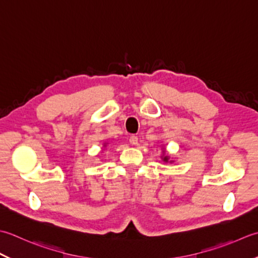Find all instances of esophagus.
<instances>
[{"instance_id": "34e87169", "label": "esophagus", "mask_w": 258, "mask_h": 258, "mask_svg": "<svg viewBox=\"0 0 258 258\" xmlns=\"http://www.w3.org/2000/svg\"><path fill=\"white\" fill-rule=\"evenodd\" d=\"M129 141H130V144L133 145V146L138 145V143H139L138 137H137V136H131V137H130V139H129Z\"/></svg>"}]
</instances>
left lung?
<instances>
[{
  "instance_id": "obj_1",
  "label": "left lung",
  "mask_w": 258,
  "mask_h": 258,
  "mask_svg": "<svg viewBox=\"0 0 258 258\" xmlns=\"http://www.w3.org/2000/svg\"><path fill=\"white\" fill-rule=\"evenodd\" d=\"M161 152H162V155H161L162 161L166 162V164H167V162H169V164H172L173 160L170 159V156L169 155L166 154V148H165L164 145H161Z\"/></svg>"
}]
</instances>
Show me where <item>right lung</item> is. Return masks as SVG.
Returning a JSON list of instances; mask_svg holds the SVG:
<instances>
[{"mask_svg": "<svg viewBox=\"0 0 258 258\" xmlns=\"http://www.w3.org/2000/svg\"><path fill=\"white\" fill-rule=\"evenodd\" d=\"M107 145H108V143H104V144H103V146H102V152L104 151V149L107 148Z\"/></svg>", "mask_w": 258, "mask_h": 258, "instance_id": "obj_1", "label": "right lung"}]
</instances>
